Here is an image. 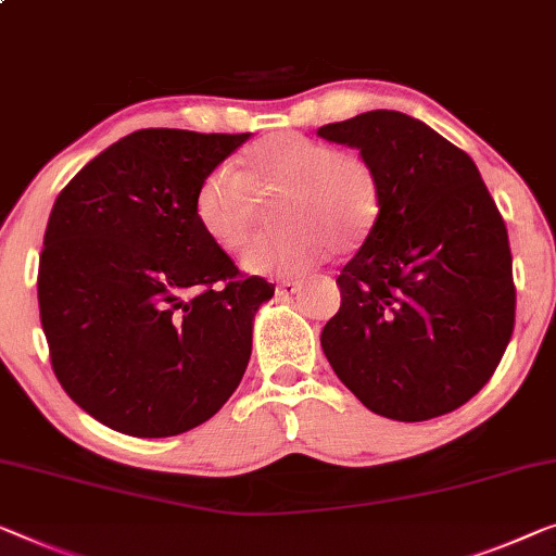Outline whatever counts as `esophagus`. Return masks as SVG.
Wrapping results in <instances>:
<instances>
[{
  "mask_svg": "<svg viewBox=\"0 0 556 556\" xmlns=\"http://www.w3.org/2000/svg\"><path fill=\"white\" fill-rule=\"evenodd\" d=\"M302 289V281H279L277 285V294L279 296H292V294H296Z\"/></svg>",
  "mask_w": 556,
  "mask_h": 556,
  "instance_id": "1",
  "label": "esophagus"
}]
</instances>
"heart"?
Returning <instances> with one entry per match:
<instances>
[{"instance_id": "1", "label": "heart", "mask_w": 556, "mask_h": 556, "mask_svg": "<svg viewBox=\"0 0 556 556\" xmlns=\"http://www.w3.org/2000/svg\"><path fill=\"white\" fill-rule=\"evenodd\" d=\"M254 194L277 197L281 227L244 254L252 275H300L329 252H357L382 210L379 181L359 154L296 131H277L247 149L237 172L217 167L199 181L194 217L219 250L239 252L260 225Z\"/></svg>"}]
</instances>
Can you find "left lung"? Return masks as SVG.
I'll list each match as a JSON object with an SVG mask.
<instances>
[{
    "mask_svg": "<svg viewBox=\"0 0 556 556\" xmlns=\"http://www.w3.org/2000/svg\"><path fill=\"white\" fill-rule=\"evenodd\" d=\"M359 149L382 210L337 277L342 306L321 329L331 369L364 407L425 421L469 402L515 329L507 227L467 152L392 110L325 124Z\"/></svg>",
    "mask_w": 556,
    "mask_h": 556,
    "instance_id": "left-lung-1",
    "label": "left lung"
}]
</instances>
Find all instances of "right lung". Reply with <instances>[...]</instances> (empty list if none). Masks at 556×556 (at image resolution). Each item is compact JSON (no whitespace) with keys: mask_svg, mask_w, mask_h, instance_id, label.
Here are the masks:
<instances>
[{"mask_svg":"<svg viewBox=\"0 0 556 556\" xmlns=\"http://www.w3.org/2000/svg\"><path fill=\"white\" fill-rule=\"evenodd\" d=\"M250 137L131 131L56 197L39 256L41 329L64 392L114 432H189L242 382L275 285L242 277L204 235L194 194Z\"/></svg>","mask_w":556,"mask_h":556,"instance_id":"right-lung-1","label":"right lung"}]
</instances>
